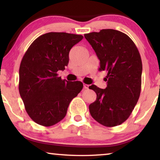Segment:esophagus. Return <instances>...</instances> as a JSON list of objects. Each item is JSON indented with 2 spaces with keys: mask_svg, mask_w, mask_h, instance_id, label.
Listing matches in <instances>:
<instances>
[{
  "mask_svg": "<svg viewBox=\"0 0 160 160\" xmlns=\"http://www.w3.org/2000/svg\"><path fill=\"white\" fill-rule=\"evenodd\" d=\"M83 87H84V88H85V89H88L89 85H87V84H83Z\"/></svg>",
  "mask_w": 160,
  "mask_h": 160,
  "instance_id": "esophagus-1",
  "label": "esophagus"
}]
</instances>
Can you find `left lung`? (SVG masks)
I'll list each match as a JSON object with an SVG mask.
<instances>
[{
  "mask_svg": "<svg viewBox=\"0 0 160 160\" xmlns=\"http://www.w3.org/2000/svg\"><path fill=\"white\" fill-rule=\"evenodd\" d=\"M100 61L99 71L107 75L106 89L92 85L97 94L89 106L91 116L107 127L123 123L131 115L141 91L142 65L136 46L128 35L112 29L84 35Z\"/></svg>",
  "mask_w": 160,
  "mask_h": 160,
  "instance_id": "8db88e82",
  "label": "left lung"
}]
</instances>
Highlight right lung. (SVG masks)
<instances>
[{"instance_id":"1","label":"right lung","mask_w":160,"mask_h":160,"mask_svg":"<svg viewBox=\"0 0 160 160\" xmlns=\"http://www.w3.org/2000/svg\"><path fill=\"white\" fill-rule=\"evenodd\" d=\"M82 35L48 32L37 38L22 59L19 92L27 113L35 123L51 126L66 115L71 100L83 88L80 81L58 76L69 62V52Z\"/></svg>"}]
</instances>
